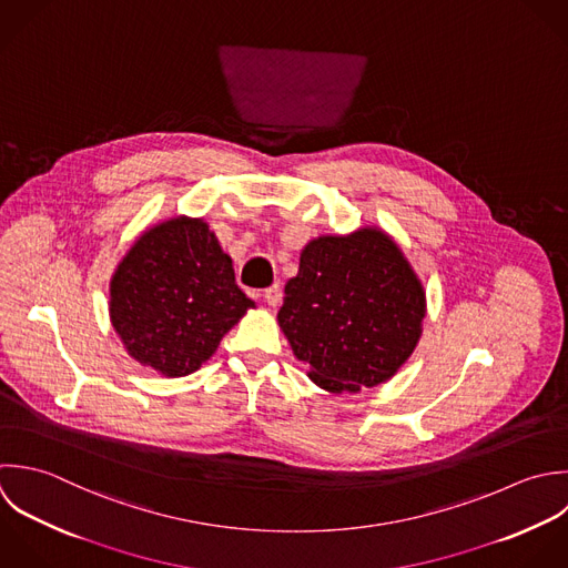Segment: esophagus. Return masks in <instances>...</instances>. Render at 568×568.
<instances>
[{"mask_svg": "<svg viewBox=\"0 0 568 568\" xmlns=\"http://www.w3.org/2000/svg\"><path fill=\"white\" fill-rule=\"evenodd\" d=\"M263 301L270 305V307H276L281 303V285H272L267 290H263Z\"/></svg>", "mask_w": 568, "mask_h": 568, "instance_id": "esophagus-1", "label": "esophagus"}]
</instances>
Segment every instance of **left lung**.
Here are the masks:
<instances>
[{
    "mask_svg": "<svg viewBox=\"0 0 568 568\" xmlns=\"http://www.w3.org/2000/svg\"><path fill=\"white\" fill-rule=\"evenodd\" d=\"M425 316L427 292L403 247L383 227L363 225L305 243L276 321L314 385L358 394L396 376Z\"/></svg>",
    "mask_w": 568,
    "mask_h": 568,
    "instance_id": "obj_1",
    "label": "left lung"
}]
</instances>
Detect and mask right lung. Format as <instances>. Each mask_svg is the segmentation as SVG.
<instances>
[{
  "mask_svg": "<svg viewBox=\"0 0 568 568\" xmlns=\"http://www.w3.org/2000/svg\"><path fill=\"white\" fill-rule=\"evenodd\" d=\"M108 314L132 361L165 378L196 372L256 307L205 219L143 230L112 272Z\"/></svg>",
  "mask_w": 568,
  "mask_h": 568,
  "instance_id": "1",
  "label": "right lung"
}]
</instances>
